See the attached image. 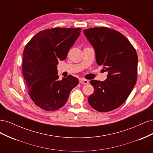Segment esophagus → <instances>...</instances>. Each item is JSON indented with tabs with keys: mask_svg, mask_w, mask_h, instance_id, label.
Masks as SVG:
<instances>
[{
	"mask_svg": "<svg viewBox=\"0 0 153 153\" xmlns=\"http://www.w3.org/2000/svg\"><path fill=\"white\" fill-rule=\"evenodd\" d=\"M80 83L82 84H89V81H88L87 80L84 79V78H82V79H81L80 80Z\"/></svg>",
	"mask_w": 153,
	"mask_h": 153,
	"instance_id": "esophagus-1",
	"label": "esophagus"
}]
</instances>
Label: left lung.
<instances>
[{
    "label": "left lung",
    "mask_w": 153,
    "mask_h": 153,
    "mask_svg": "<svg viewBox=\"0 0 153 153\" xmlns=\"http://www.w3.org/2000/svg\"><path fill=\"white\" fill-rule=\"evenodd\" d=\"M83 31L95 50L97 64L108 72L105 81H90L94 91L88 101L98 112H110L123 104L136 84L137 52L126 37L114 29L100 27Z\"/></svg>",
    "instance_id": "8db88e82"
}]
</instances>
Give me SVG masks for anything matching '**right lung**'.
<instances>
[{
  "label": "right lung",
  "instance_id": "1",
  "mask_svg": "<svg viewBox=\"0 0 153 153\" xmlns=\"http://www.w3.org/2000/svg\"><path fill=\"white\" fill-rule=\"evenodd\" d=\"M80 28L55 27L39 32L25 46L22 73L29 95L41 109L53 111L67 102L71 91L78 84L68 75L59 80L57 64L67 57L79 36Z\"/></svg>",
  "mask_w": 153,
  "mask_h": 153
}]
</instances>
